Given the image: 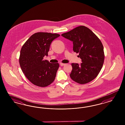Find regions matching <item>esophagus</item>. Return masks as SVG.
I'll list each match as a JSON object with an SVG mask.
<instances>
[{
	"mask_svg": "<svg viewBox=\"0 0 125 125\" xmlns=\"http://www.w3.org/2000/svg\"><path fill=\"white\" fill-rule=\"evenodd\" d=\"M66 64H64V63H60V65L61 66H64Z\"/></svg>",
	"mask_w": 125,
	"mask_h": 125,
	"instance_id": "esophagus-1",
	"label": "esophagus"
}]
</instances>
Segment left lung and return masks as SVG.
I'll use <instances>...</instances> for the list:
<instances>
[{"label":"left lung","mask_w":125,"mask_h":125,"mask_svg":"<svg viewBox=\"0 0 125 125\" xmlns=\"http://www.w3.org/2000/svg\"><path fill=\"white\" fill-rule=\"evenodd\" d=\"M73 42L74 52L79 53L83 62L72 63L70 77L77 83L84 84L94 79L100 72L104 59L100 40L87 27L81 26L61 35Z\"/></svg>","instance_id":"left-lung-1"}]
</instances>
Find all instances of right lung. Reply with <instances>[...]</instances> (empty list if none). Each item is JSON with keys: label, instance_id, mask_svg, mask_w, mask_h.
<instances>
[{"label": "right lung", "instance_id": "1", "mask_svg": "<svg viewBox=\"0 0 125 125\" xmlns=\"http://www.w3.org/2000/svg\"><path fill=\"white\" fill-rule=\"evenodd\" d=\"M60 34L39 32L32 35L22 46L19 63L27 78L35 85L45 87L55 79L59 64L44 60L52 41Z\"/></svg>", "mask_w": 125, "mask_h": 125}]
</instances>
